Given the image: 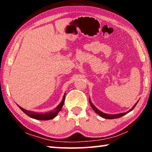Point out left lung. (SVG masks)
<instances>
[{
  "mask_svg": "<svg viewBox=\"0 0 152 152\" xmlns=\"http://www.w3.org/2000/svg\"><path fill=\"white\" fill-rule=\"evenodd\" d=\"M138 101L136 102V103L133 105V107L131 109L129 110H128V111L125 112V113H119V114H115V115H109V114H106V113H102V111H101V110H99L97 109V108L94 106V105L91 102V99H89V102H90V104H91V106L92 107V109H93V110H94V112L97 113L98 115H100L101 117L104 118V119H117V118H119V117H123V115H125L126 114H127L128 113H129L130 111H132V110L134 109L135 107L137 105Z\"/></svg>",
  "mask_w": 152,
  "mask_h": 152,
  "instance_id": "1",
  "label": "left lung"
}]
</instances>
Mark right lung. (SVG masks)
I'll return each mask as SVG.
<instances>
[{"mask_svg":"<svg viewBox=\"0 0 152 152\" xmlns=\"http://www.w3.org/2000/svg\"><path fill=\"white\" fill-rule=\"evenodd\" d=\"M65 96H66V93L64 95L62 101H61L60 103L58 105V107L55 108L53 110H51L50 112L36 113V112H33V111H30V110L24 109L23 108H22L21 107L19 106L18 104L17 105L23 112L25 113V114L28 115L29 117H30L31 118H33V119H37V120H43V121L50 120V119H53V118H55L56 116H57L58 113L61 110V108H62L63 105H64V101H65Z\"/></svg>","mask_w":152,"mask_h":152,"instance_id":"right-lung-1","label":"right lung"}]
</instances>
